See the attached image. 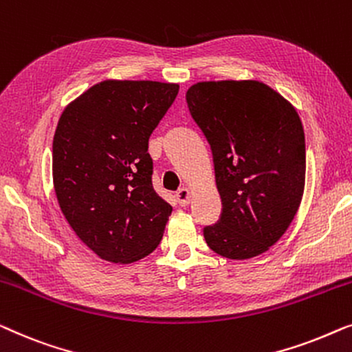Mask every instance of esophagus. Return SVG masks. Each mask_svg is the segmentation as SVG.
<instances>
[{
    "instance_id": "esophagus-1",
    "label": "esophagus",
    "mask_w": 352,
    "mask_h": 352,
    "mask_svg": "<svg viewBox=\"0 0 352 352\" xmlns=\"http://www.w3.org/2000/svg\"><path fill=\"white\" fill-rule=\"evenodd\" d=\"M175 197H177L178 204L186 206L188 202H190V199H191V191L188 190L186 186H183V188H180V190L175 192Z\"/></svg>"
}]
</instances>
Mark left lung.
<instances>
[{
    "instance_id": "1",
    "label": "left lung",
    "mask_w": 352,
    "mask_h": 352,
    "mask_svg": "<svg viewBox=\"0 0 352 352\" xmlns=\"http://www.w3.org/2000/svg\"><path fill=\"white\" fill-rule=\"evenodd\" d=\"M186 103L210 145L221 197L219 221L204 228L207 245L231 260L263 254L290 226L303 196L298 113L258 81L197 82Z\"/></svg>"
}]
</instances>
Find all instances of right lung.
I'll return each mask as SVG.
<instances>
[{
	"label": "right lung",
	"mask_w": 352,
	"mask_h": 352,
	"mask_svg": "<svg viewBox=\"0 0 352 352\" xmlns=\"http://www.w3.org/2000/svg\"><path fill=\"white\" fill-rule=\"evenodd\" d=\"M178 84L98 82L63 110L52 142L58 206L100 258L132 263L151 254L172 212L153 188L148 140Z\"/></svg>",
	"instance_id": "add662e5"
}]
</instances>
